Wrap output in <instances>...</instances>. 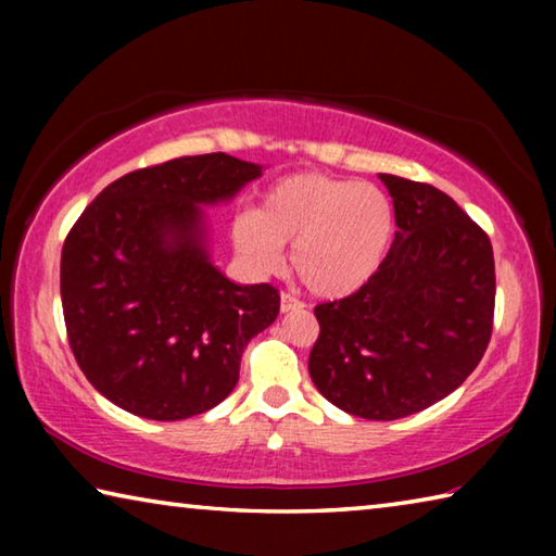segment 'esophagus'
<instances>
[{
  "instance_id": "34e87169",
  "label": "esophagus",
  "mask_w": 556,
  "mask_h": 556,
  "mask_svg": "<svg viewBox=\"0 0 556 556\" xmlns=\"http://www.w3.org/2000/svg\"><path fill=\"white\" fill-rule=\"evenodd\" d=\"M279 308H281V314H287V312H296V308H304V301L296 299L294 294H289V291H281Z\"/></svg>"
}]
</instances>
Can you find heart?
<instances>
[{
  "mask_svg": "<svg viewBox=\"0 0 556 556\" xmlns=\"http://www.w3.org/2000/svg\"><path fill=\"white\" fill-rule=\"evenodd\" d=\"M394 232V211L378 186L326 174H291L265 188L255 213L232 225L235 248L252 267H279L281 248L318 299H345L378 275Z\"/></svg>",
  "mask_w": 556,
  "mask_h": 556,
  "instance_id": "obj_1",
  "label": "heart"
}]
</instances>
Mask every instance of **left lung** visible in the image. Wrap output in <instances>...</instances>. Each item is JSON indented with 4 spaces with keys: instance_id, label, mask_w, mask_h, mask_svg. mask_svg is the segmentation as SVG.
Segmentation results:
<instances>
[{
    "instance_id": "1",
    "label": "left lung",
    "mask_w": 556,
    "mask_h": 556,
    "mask_svg": "<svg viewBox=\"0 0 556 556\" xmlns=\"http://www.w3.org/2000/svg\"><path fill=\"white\" fill-rule=\"evenodd\" d=\"M394 203L392 248L357 294L318 304L308 372L353 417L392 421L464 382L491 341L495 262L488 235L444 191L380 174Z\"/></svg>"
}]
</instances>
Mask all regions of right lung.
I'll return each instance as SVG.
<instances>
[{"mask_svg":"<svg viewBox=\"0 0 556 556\" xmlns=\"http://www.w3.org/2000/svg\"><path fill=\"white\" fill-rule=\"evenodd\" d=\"M262 166L215 152L112 181L68 232L61 301L92 388L129 414L176 421L220 404L240 357L279 314L271 285H235L211 262L203 205L230 201Z\"/></svg>","mask_w":556,"mask_h":556,"instance_id":"add662e5","label":"right lung"}]
</instances>
